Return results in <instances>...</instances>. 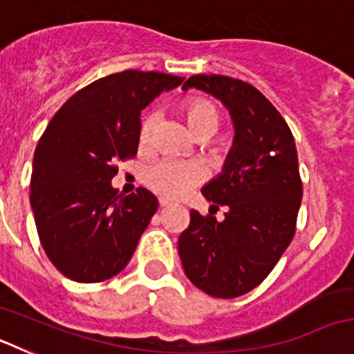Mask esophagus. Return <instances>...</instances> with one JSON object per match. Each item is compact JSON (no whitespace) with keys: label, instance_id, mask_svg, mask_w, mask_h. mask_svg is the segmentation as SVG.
Returning a JSON list of instances; mask_svg holds the SVG:
<instances>
[{"label":"esophagus","instance_id":"esophagus-1","mask_svg":"<svg viewBox=\"0 0 354 354\" xmlns=\"http://www.w3.org/2000/svg\"><path fill=\"white\" fill-rule=\"evenodd\" d=\"M159 205H161V207H168V205H170V200L161 196V198H159Z\"/></svg>","mask_w":354,"mask_h":354}]
</instances>
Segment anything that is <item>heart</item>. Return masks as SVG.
<instances>
[{"label":"heart","mask_w":354,"mask_h":354,"mask_svg":"<svg viewBox=\"0 0 354 354\" xmlns=\"http://www.w3.org/2000/svg\"><path fill=\"white\" fill-rule=\"evenodd\" d=\"M187 129L196 138H209L218 131L221 124V113L218 106L205 97H193L180 104L179 108ZM154 118L145 117L140 126V147H147L152 138ZM143 180L154 192L161 193L167 198H180L186 195L200 180V170L189 162L174 161V159H161L150 165L143 171Z\"/></svg>","instance_id":"b5f03b06"}]
</instances>
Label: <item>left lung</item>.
Returning a JSON list of instances; mask_svg holds the SVG:
<instances>
[{
    "instance_id": "1",
    "label": "left lung",
    "mask_w": 354,
    "mask_h": 354,
    "mask_svg": "<svg viewBox=\"0 0 354 354\" xmlns=\"http://www.w3.org/2000/svg\"><path fill=\"white\" fill-rule=\"evenodd\" d=\"M196 88L223 102L234 122V145L202 195L225 205V220L192 211L179 236L186 277L209 296L237 298L271 273L296 232L301 205L298 152L287 122L255 86L218 74H198Z\"/></svg>"
}]
</instances>
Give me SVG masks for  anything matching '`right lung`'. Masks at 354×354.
<instances>
[{"instance_id":"add662e5","label":"right lung","mask_w":354,"mask_h":354,"mask_svg":"<svg viewBox=\"0 0 354 354\" xmlns=\"http://www.w3.org/2000/svg\"><path fill=\"white\" fill-rule=\"evenodd\" d=\"M184 77L124 71L81 88L51 118L33 156L30 204L40 245L74 282L120 273L158 211L149 189L124 196L115 162L138 152L142 109Z\"/></svg>"}]
</instances>
